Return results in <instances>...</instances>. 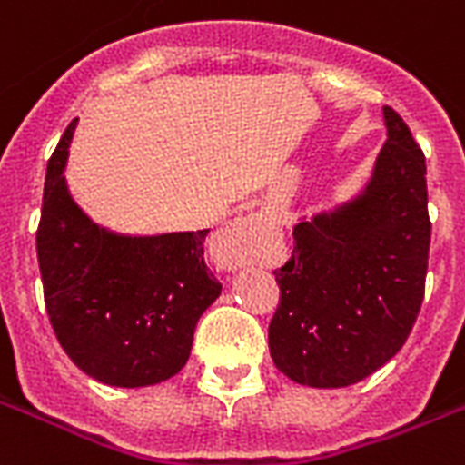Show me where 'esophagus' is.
I'll return each instance as SVG.
<instances>
[{
	"mask_svg": "<svg viewBox=\"0 0 465 465\" xmlns=\"http://www.w3.org/2000/svg\"><path fill=\"white\" fill-rule=\"evenodd\" d=\"M260 232H262V224L252 217H243V220H236L229 229L220 233L217 245L222 251V262L226 267L241 265L245 258H248V251L251 245L258 241Z\"/></svg>",
	"mask_w": 465,
	"mask_h": 465,
	"instance_id": "1",
	"label": "esophagus"
}]
</instances>
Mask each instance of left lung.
<instances>
[{
    "label": "left lung",
    "instance_id": "8db88e82",
    "mask_svg": "<svg viewBox=\"0 0 465 465\" xmlns=\"http://www.w3.org/2000/svg\"><path fill=\"white\" fill-rule=\"evenodd\" d=\"M384 124L363 193L298 222L292 258L274 270L270 353L298 384L361 382L399 353L420 312L432 229L425 154L391 107Z\"/></svg>",
    "mask_w": 465,
    "mask_h": 465
}]
</instances>
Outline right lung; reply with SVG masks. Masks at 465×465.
<instances>
[{"mask_svg":"<svg viewBox=\"0 0 465 465\" xmlns=\"http://www.w3.org/2000/svg\"><path fill=\"white\" fill-rule=\"evenodd\" d=\"M75 119L47 162L37 262L66 356L109 387H150L191 356L200 315L222 284L203 258L207 229L119 236L83 214L64 181Z\"/></svg>","mask_w":465,"mask_h":465,"instance_id":"obj_1","label":"right lung"}]
</instances>
